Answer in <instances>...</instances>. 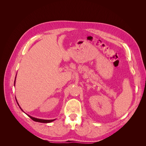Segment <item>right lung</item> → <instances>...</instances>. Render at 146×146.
<instances>
[{"mask_svg":"<svg viewBox=\"0 0 146 146\" xmlns=\"http://www.w3.org/2000/svg\"><path fill=\"white\" fill-rule=\"evenodd\" d=\"M15 81H16V78H15ZM16 102H17V100H16ZM17 104H18V103H17ZM18 105L19 106V104H18ZM19 108H21V110H22V111H23V109H22V108L20 107V106H19ZM23 112H24V111H23ZM27 116H28L29 117H30L31 119H32L33 121H35V122H41V123H49V122H52V121H55V119H52V120H46V119H38V118L33 117L31 116H30V115H28V114H27Z\"/></svg>","mask_w":146,"mask_h":146,"instance_id":"add662e5","label":"right lung"}]
</instances>
